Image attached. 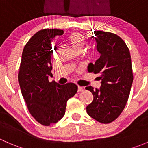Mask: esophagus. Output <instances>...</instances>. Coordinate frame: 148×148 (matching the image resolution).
I'll use <instances>...</instances> for the list:
<instances>
[{"mask_svg": "<svg viewBox=\"0 0 148 148\" xmlns=\"http://www.w3.org/2000/svg\"><path fill=\"white\" fill-rule=\"evenodd\" d=\"M84 91V88L82 87V86H78V92H83Z\"/></svg>", "mask_w": 148, "mask_h": 148, "instance_id": "1", "label": "esophagus"}]
</instances>
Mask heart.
<instances>
[{
  "mask_svg": "<svg viewBox=\"0 0 148 148\" xmlns=\"http://www.w3.org/2000/svg\"><path fill=\"white\" fill-rule=\"evenodd\" d=\"M69 40L74 50H77V49L82 50L83 47L85 45V36L80 33L74 32L71 34L69 36Z\"/></svg>",
  "mask_w": 148,
  "mask_h": 148,
  "instance_id": "1",
  "label": "heart"
}]
</instances>
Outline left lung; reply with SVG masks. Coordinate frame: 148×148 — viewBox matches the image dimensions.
I'll return each mask as SVG.
<instances>
[{
    "label": "left lung",
    "instance_id": "obj_1",
    "mask_svg": "<svg viewBox=\"0 0 148 148\" xmlns=\"http://www.w3.org/2000/svg\"><path fill=\"white\" fill-rule=\"evenodd\" d=\"M92 36L100 57L88 65V71L99 74V89L86 86L94 96L86 107L87 114L101 123L113 122L123 111L133 82L130 53L125 41L116 34L95 31Z\"/></svg>",
    "mask_w": 148,
    "mask_h": 148
}]
</instances>
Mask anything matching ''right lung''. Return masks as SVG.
<instances>
[{
	"instance_id": "obj_1",
	"label": "right lung",
	"mask_w": 148,
	"mask_h": 148,
	"mask_svg": "<svg viewBox=\"0 0 148 148\" xmlns=\"http://www.w3.org/2000/svg\"><path fill=\"white\" fill-rule=\"evenodd\" d=\"M60 29H43L36 33L23 50L18 73L21 90L28 110L44 126L56 123L65 114L66 102L77 92V85H60L49 81L52 77L51 43Z\"/></svg>"
}]
</instances>
